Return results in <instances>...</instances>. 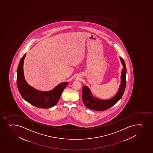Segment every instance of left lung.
Returning a JSON list of instances; mask_svg holds the SVG:
<instances>
[{"mask_svg": "<svg viewBox=\"0 0 153 153\" xmlns=\"http://www.w3.org/2000/svg\"><path fill=\"white\" fill-rule=\"evenodd\" d=\"M120 58L123 68L121 71L120 85L115 96L108 100H101L94 97L90 89L86 86H83L82 100L84 104L88 108L97 111L106 110L117 103L123 96L126 86V68L124 60L121 57Z\"/></svg>", "mask_w": 153, "mask_h": 153, "instance_id": "1", "label": "left lung"}]
</instances>
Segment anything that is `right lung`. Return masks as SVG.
I'll return each instance as SVG.
<instances>
[{
    "instance_id": "add662e5",
    "label": "right lung",
    "mask_w": 153,
    "mask_h": 153,
    "mask_svg": "<svg viewBox=\"0 0 153 153\" xmlns=\"http://www.w3.org/2000/svg\"><path fill=\"white\" fill-rule=\"evenodd\" d=\"M25 54L19 62L17 70V86L21 96L25 101L33 105L41 108H49L53 107L58 102L63 90L67 86L68 82H64L49 91H41L29 85L24 76Z\"/></svg>"
}]
</instances>
